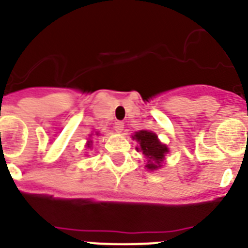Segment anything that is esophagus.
Listing matches in <instances>:
<instances>
[{
  "label": "esophagus",
  "mask_w": 248,
  "mask_h": 248,
  "mask_svg": "<svg viewBox=\"0 0 248 248\" xmlns=\"http://www.w3.org/2000/svg\"><path fill=\"white\" fill-rule=\"evenodd\" d=\"M114 129H115V131H123V129H124V123L117 122L114 124Z\"/></svg>",
  "instance_id": "1"
}]
</instances>
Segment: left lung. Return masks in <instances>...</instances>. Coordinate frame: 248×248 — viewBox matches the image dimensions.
<instances>
[{"mask_svg":"<svg viewBox=\"0 0 248 248\" xmlns=\"http://www.w3.org/2000/svg\"><path fill=\"white\" fill-rule=\"evenodd\" d=\"M135 140H138L140 144V149L143 150V154L148 156L149 164L146 168L150 170L160 168V163L163 161L164 156L168 153V148L166 145L161 144L157 139L156 134L151 133V131L140 130L135 133L134 137Z\"/></svg>","mask_w":248,"mask_h":248,"instance_id":"obj_1","label":"left lung"}]
</instances>
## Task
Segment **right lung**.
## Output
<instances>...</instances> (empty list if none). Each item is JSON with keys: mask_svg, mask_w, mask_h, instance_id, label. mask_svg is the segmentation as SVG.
<instances>
[{"mask_svg": "<svg viewBox=\"0 0 248 248\" xmlns=\"http://www.w3.org/2000/svg\"><path fill=\"white\" fill-rule=\"evenodd\" d=\"M89 146H91V143H88V148H89Z\"/></svg>", "mask_w": 248, "mask_h": 248, "instance_id": "add662e5", "label": "right lung"}]
</instances>
